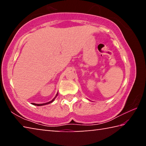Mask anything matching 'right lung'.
I'll use <instances>...</instances> for the list:
<instances>
[{"instance_id":"obj_1","label":"right lung","mask_w":146,"mask_h":146,"mask_svg":"<svg viewBox=\"0 0 146 146\" xmlns=\"http://www.w3.org/2000/svg\"><path fill=\"white\" fill-rule=\"evenodd\" d=\"M57 95H58V93H56V96H55V97L53 98V99L52 100H51V101H49V102H47V103H44V104H35V103H31L33 105H35V106H44V105H46V104H50V103H51V102H53L54 100H55V98L57 97Z\"/></svg>"}]
</instances>
